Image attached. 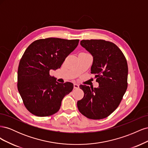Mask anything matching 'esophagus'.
<instances>
[{"label":"esophagus","mask_w":148,"mask_h":148,"mask_svg":"<svg viewBox=\"0 0 148 148\" xmlns=\"http://www.w3.org/2000/svg\"><path fill=\"white\" fill-rule=\"evenodd\" d=\"M73 87H74V89H78L79 88V84H77V83H74Z\"/></svg>","instance_id":"1"}]
</instances>
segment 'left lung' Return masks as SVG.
Here are the masks:
<instances>
[{
    "label": "left lung",
    "instance_id": "left-lung-1",
    "mask_svg": "<svg viewBox=\"0 0 148 148\" xmlns=\"http://www.w3.org/2000/svg\"><path fill=\"white\" fill-rule=\"evenodd\" d=\"M81 46L92 55L91 73L98 88L79 86L84 97L77 102L79 111L88 119L108 117L117 108L127 89L128 65L120 49L113 42L101 39L82 40Z\"/></svg>",
    "mask_w": 148,
    "mask_h": 148
}]
</instances>
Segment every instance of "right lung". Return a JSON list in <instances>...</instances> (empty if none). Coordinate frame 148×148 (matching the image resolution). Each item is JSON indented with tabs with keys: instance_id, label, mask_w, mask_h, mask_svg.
<instances>
[{
	"instance_id": "right-lung-1",
	"label": "right lung",
	"mask_w": 148,
	"mask_h": 148,
	"mask_svg": "<svg viewBox=\"0 0 148 148\" xmlns=\"http://www.w3.org/2000/svg\"><path fill=\"white\" fill-rule=\"evenodd\" d=\"M79 39L49 38L38 39L26 49L18 70V90L26 108L38 117L59 110L63 98L73 90L70 82L60 83L49 74L60 69L77 47Z\"/></svg>"
}]
</instances>
